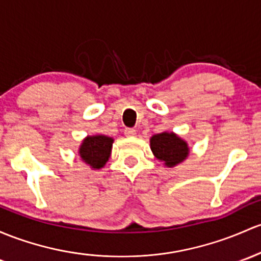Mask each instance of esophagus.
Listing matches in <instances>:
<instances>
[{"label":"esophagus","mask_w":261,"mask_h":261,"mask_svg":"<svg viewBox=\"0 0 261 261\" xmlns=\"http://www.w3.org/2000/svg\"><path fill=\"white\" fill-rule=\"evenodd\" d=\"M124 134L125 137H136V129H133V128H125Z\"/></svg>","instance_id":"1"}]
</instances>
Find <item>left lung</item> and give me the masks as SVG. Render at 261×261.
Returning a JSON list of instances; mask_svg holds the SVG:
<instances>
[{"instance_id":"8db88e82","label":"left lung","mask_w":261,"mask_h":261,"mask_svg":"<svg viewBox=\"0 0 261 261\" xmlns=\"http://www.w3.org/2000/svg\"><path fill=\"white\" fill-rule=\"evenodd\" d=\"M149 142L153 155L167 168H174L189 156L190 149L188 142L174 132L154 134Z\"/></svg>"}]
</instances>
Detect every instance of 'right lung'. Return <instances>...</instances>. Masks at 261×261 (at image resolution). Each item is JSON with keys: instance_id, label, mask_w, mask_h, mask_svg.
<instances>
[{"instance_id": "1", "label": "right lung", "mask_w": 261, "mask_h": 261, "mask_svg": "<svg viewBox=\"0 0 261 261\" xmlns=\"http://www.w3.org/2000/svg\"><path fill=\"white\" fill-rule=\"evenodd\" d=\"M114 139L105 134L87 136L78 148L81 161L93 170L100 169L111 158Z\"/></svg>"}]
</instances>
